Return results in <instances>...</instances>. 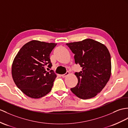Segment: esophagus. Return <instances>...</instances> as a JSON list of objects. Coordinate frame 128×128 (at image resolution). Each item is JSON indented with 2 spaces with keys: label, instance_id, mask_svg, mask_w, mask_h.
<instances>
[{
  "label": "esophagus",
  "instance_id": "esophagus-1",
  "mask_svg": "<svg viewBox=\"0 0 128 128\" xmlns=\"http://www.w3.org/2000/svg\"><path fill=\"white\" fill-rule=\"evenodd\" d=\"M69 74H70V72H68V71H67L66 73L64 74H62V75H61V76H62V77H63V78H65V77H66V76H67Z\"/></svg>",
  "mask_w": 128,
  "mask_h": 128
}]
</instances>
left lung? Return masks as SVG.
Instances as JSON below:
<instances>
[{
    "mask_svg": "<svg viewBox=\"0 0 128 128\" xmlns=\"http://www.w3.org/2000/svg\"><path fill=\"white\" fill-rule=\"evenodd\" d=\"M74 54L75 63L82 67L76 72L78 82L70 90L82 99L91 98L100 93L111 74V56L105 45L92 39L67 43Z\"/></svg>",
    "mask_w": 128,
    "mask_h": 128,
    "instance_id": "obj_1",
    "label": "left lung"
}]
</instances>
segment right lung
<instances>
[{"label":"right lung","mask_w":128,"mask_h":128,"mask_svg":"<svg viewBox=\"0 0 128 128\" xmlns=\"http://www.w3.org/2000/svg\"><path fill=\"white\" fill-rule=\"evenodd\" d=\"M56 44L32 40L24 44L14 58L12 78L18 88L29 97L41 98L52 90L56 75L52 70L46 71L44 67L52 66L49 56Z\"/></svg>","instance_id":"add662e5"}]
</instances>
